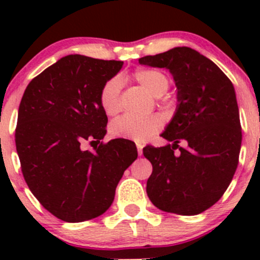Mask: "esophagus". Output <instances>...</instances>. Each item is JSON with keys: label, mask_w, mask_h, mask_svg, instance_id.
<instances>
[{"label": "esophagus", "mask_w": 260, "mask_h": 260, "mask_svg": "<svg viewBox=\"0 0 260 260\" xmlns=\"http://www.w3.org/2000/svg\"><path fill=\"white\" fill-rule=\"evenodd\" d=\"M137 151H138V154H140V156H142V153H143V146L141 145V143H137Z\"/></svg>", "instance_id": "obj_1"}]
</instances>
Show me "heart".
Masks as SVG:
<instances>
[{
	"mask_svg": "<svg viewBox=\"0 0 260 260\" xmlns=\"http://www.w3.org/2000/svg\"><path fill=\"white\" fill-rule=\"evenodd\" d=\"M132 78L153 96H161L169 89L170 79L164 72L151 68H141L132 73ZM120 84L119 78L109 79L102 88L99 94V102L104 113L114 115L120 109ZM164 125V119L158 114L135 117V115H122L113 120L109 127V132L115 138L143 142L152 135L158 132Z\"/></svg>",
	"mask_w": 260,
	"mask_h": 260,
	"instance_id": "1",
	"label": "heart"
}]
</instances>
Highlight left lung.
I'll list each match as a JSON object with an SVG mask.
<instances>
[{
	"instance_id": "left-lung-1",
	"label": "left lung",
	"mask_w": 260,
	"mask_h": 260,
	"mask_svg": "<svg viewBox=\"0 0 260 260\" xmlns=\"http://www.w3.org/2000/svg\"><path fill=\"white\" fill-rule=\"evenodd\" d=\"M138 61L169 70L177 88L176 112L161 135L171 145L143 148L152 164L147 195L162 211L198 215L220 200L238 167L242 127L235 89L215 62L187 46Z\"/></svg>"
}]
</instances>
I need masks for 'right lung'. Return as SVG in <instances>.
Instances as JSON below:
<instances>
[{"instance_id":"1","label":"right lung","mask_w":260,"mask_h":260,"mask_svg":"<svg viewBox=\"0 0 260 260\" xmlns=\"http://www.w3.org/2000/svg\"><path fill=\"white\" fill-rule=\"evenodd\" d=\"M122 67L123 61L68 55L34 78L21 99L15 141L23 179L62 221L104 214L138 156L131 141L101 142L108 118L99 94ZM85 140L97 142L94 152L81 149Z\"/></svg>"}]
</instances>
